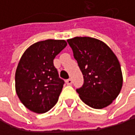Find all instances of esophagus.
<instances>
[{"label": "esophagus", "mask_w": 135, "mask_h": 135, "mask_svg": "<svg viewBox=\"0 0 135 135\" xmlns=\"http://www.w3.org/2000/svg\"><path fill=\"white\" fill-rule=\"evenodd\" d=\"M66 84H67L68 85H71L72 84V83H73V80H71V79H68V80H66Z\"/></svg>", "instance_id": "obj_1"}]
</instances>
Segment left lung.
Segmentation results:
<instances>
[{
	"mask_svg": "<svg viewBox=\"0 0 135 135\" xmlns=\"http://www.w3.org/2000/svg\"><path fill=\"white\" fill-rule=\"evenodd\" d=\"M84 76L83 86L76 89L80 99L94 109L109 105L123 85L121 67L117 55L103 41L76 37L67 40Z\"/></svg>",
	"mask_w": 135,
	"mask_h": 135,
	"instance_id": "1",
	"label": "left lung"
}]
</instances>
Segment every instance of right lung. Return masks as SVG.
Masks as SVG:
<instances>
[{
	"instance_id": "add662e5",
	"label": "right lung",
	"mask_w": 135,
	"mask_h": 135,
	"mask_svg": "<svg viewBox=\"0 0 135 135\" xmlns=\"http://www.w3.org/2000/svg\"><path fill=\"white\" fill-rule=\"evenodd\" d=\"M66 45L65 40L39 41L22 55L15 71V91L30 111L44 113L57 103L64 80L59 77L53 60Z\"/></svg>"
}]
</instances>
